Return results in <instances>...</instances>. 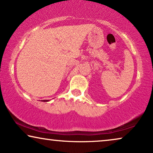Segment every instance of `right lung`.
I'll return each instance as SVG.
<instances>
[{
    "label": "right lung",
    "instance_id": "obj_1",
    "mask_svg": "<svg viewBox=\"0 0 153 153\" xmlns=\"http://www.w3.org/2000/svg\"><path fill=\"white\" fill-rule=\"evenodd\" d=\"M43 102H45V101H48V100H43Z\"/></svg>",
    "mask_w": 153,
    "mask_h": 153
}]
</instances>
